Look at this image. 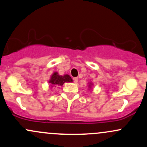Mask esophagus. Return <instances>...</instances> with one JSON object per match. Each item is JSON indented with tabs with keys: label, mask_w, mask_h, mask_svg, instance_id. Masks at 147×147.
I'll list each match as a JSON object with an SVG mask.
<instances>
[{
	"label": "esophagus",
	"mask_w": 147,
	"mask_h": 147,
	"mask_svg": "<svg viewBox=\"0 0 147 147\" xmlns=\"http://www.w3.org/2000/svg\"><path fill=\"white\" fill-rule=\"evenodd\" d=\"M73 82H75V83H77V82H78V78H77V77H74Z\"/></svg>",
	"instance_id": "esophagus-1"
}]
</instances>
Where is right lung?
<instances>
[{
  "label": "right lung",
  "instance_id": "add662e5",
  "mask_svg": "<svg viewBox=\"0 0 147 147\" xmlns=\"http://www.w3.org/2000/svg\"><path fill=\"white\" fill-rule=\"evenodd\" d=\"M72 79L68 75H65L64 76H60L57 72H55L50 80V83L54 86H62L65 82H71Z\"/></svg>",
  "mask_w": 147,
  "mask_h": 147
}]
</instances>
